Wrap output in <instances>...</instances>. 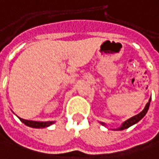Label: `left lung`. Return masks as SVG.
I'll list each match as a JSON object with an SVG mask.
<instances>
[{
  "instance_id": "1",
  "label": "left lung",
  "mask_w": 159,
  "mask_h": 159,
  "mask_svg": "<svg viewBox=\"0 0 159 159\" xmlns=\"http://www.w3.org/2000/svg\"><path fill=\"white\" fill-rule=\"evenodd\" d=\"M150 102H151V97L149 98L148 100V103L146 104V106L145 108L142 110V111H140L139 114H137L135 116L131 117V118H129V119H128L127 120H125L120 126L119 127V128H117V129H113L114 130H123V129H128V128H129L130 126H132V125H134L136 123H138L143 117L146 115V113L148 112V108H149V105H150ZM102 125H103V126L106 127V124L104 123V122H100Z\"/></svg>"
}]
</instances>
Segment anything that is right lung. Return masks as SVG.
Instances as JSON below:
<instances>
[{"label": "right lung", "mask_w": 159, "mask_h": 159, "mask_svg": "<svg viewBox=\"0 0 159 159\" xmlns=\"http://www.w3.org/2000/svg\"><path fill=\"white\" fill-rule=\"evenodd\" d=\"M21 122H23L25 125L30 127V128H35V129H42V128H47L49 127L52 124L55 123V121H34V120H24L20 117H18Z\"/></svg>", "instance_id": "add662e5"}]
</instances>
